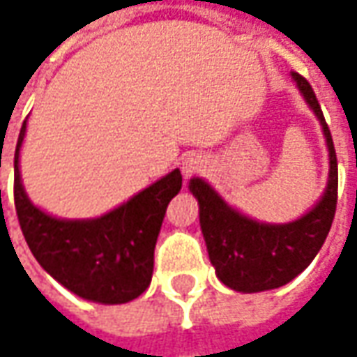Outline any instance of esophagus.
I'll list each match as a JSON object with an SVG mask.
<instances>
[{
    "mask_svg": "<svg viewBox=\"0 0 357 357\" xmlns=\"http://www.w3.org/2000/svg\"><path fill=\"white\" fill-rule=\"evenodd\" d=\"M208 167V158L204 157L202 153H192V155H188V157L183 158V174L185 176H192V174H199L204 169Z\"/></svg>",
    "mask_w": 357,
    "mask_h": 357,
    "instance_id": "obj_1",
    "label": "esophagus"
}]
</instances>
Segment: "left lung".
Returning a JSON list of instances; mask_svg holds the SVG:
<instances>
[{
	"mask_svg": "<svg viewBox=\"0 0 357 357\" xmlns=\"http://www.w3.org/2000/svg\"><path fill=\"white\" fill-rule=\"evenodd\" d=\"M296 89L322 125L330 171L320 200L292 222H260L230 206L204 178L195 176L188 190L199 200L200 230L218 280L234 292L254 294L294 280L320 252L337 202V160L330 129L310 83L290 73Z\"/></svg>",
	"mask_w": 357,
	"mask_h": 357,
	"instance_id": "8db88e82",
	"label": "left lung"
}]
</instances>
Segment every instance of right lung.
Returning a JSON list of instances; mask_svg holds the SVG:
<instances>
[{"label":"right lung","instance_id":"right-lung-1","mask_svg":"<svg viewBox=\"0 0 357 357\" xmlns=\"http://www.w3.org/2000/svg\"><path fill=\"white\" fill-rule=\"evenodd\" d=\"M27 123L15 149V211L35 260L51 278L83 300L127 304L149 288L165 211L181 186L174 169L117 208L97 218H57L29 200L20 172Z\"/></svg>","mask_w":357,"mask_h":357}]
</instances>
